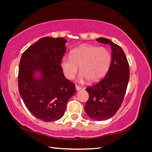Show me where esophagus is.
Wrapping results in <instances>:
<instances>
[{"label": "esophagus", "mask_w": 152, "mask_h": 152, "mask_svg": "<svg viewBox=\"0 0 152 152\" xmlns=\"http://www.w3.org/2000/svg\"><path fill=\"white\" fill-rule=\"evenodd\" d=\"M76 90L77 91H80V90H81V87L80 86H78V85H76Z\"/></svg>", "instance_id": "34e87169"}]
</instances>
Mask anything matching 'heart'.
I'll use <instances>...</instances> for the list:
<instances>
[{
  "label": "heart",
  "instance_id": "1",
  "mask_svg": "<svg viewBox=\"0 0 152 152\" xmlns=\"http://www.w3.org/2000/svg\"><path fill=\"white\" fill-rule=\"evenodd\" d=\"M110 61L111 56L107 48L84 45L72 51L70 57H64L60 67L67 79H74L80 67L82 80L96 82L106 74Z\"/></svg>",
  "mask_w": 152,
  "mask_h": 152
}]
</instances>
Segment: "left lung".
I'll use <instances>...</instances> for the list:
<instances>
[{"instance_id": "1", "label": "left lung", "mask_w": 152, "mask_h": 152, "mask_svg": "<svg viewBox=\"0 0 152 152\" xmlns=\"http://www.w3.org/2000/svg\"><path fill=\"white\" fill-rule=\"evenodd\" d=\"M96 41L110 45L111 63L104 79L86 88L89 98L84 110L91 119L104 121L115 115L122 104L129 79V67L120 46L104 37Z\"/></svg>"}]
</instances>
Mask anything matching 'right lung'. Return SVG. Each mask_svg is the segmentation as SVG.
<instances>
[{
  "label": "right lung",
  "mask_w": 152,
  "mask_h": 152,
  "mask_svg": "<svg viewBox=\"0 0 152 152\" xmlns=\"http://www.w3.org/2000/svg\"><path fill=\"white\" fill-rule=\"evenodd\" d=\"M66 43L62 37H43L25 50L20 60L19 94L29 111L45 122L62 117L76 92L60 67Z\"/></svg>",
  "instance_id": "add662e5"
}]
</instances>
